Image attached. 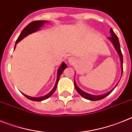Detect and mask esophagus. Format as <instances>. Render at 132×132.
Segmentation results:
<instances>
[{
  "label": "esophagus",
  "instance_id": "esophagus-1",
  "mask_svg": "<svg viewBox=\"0 0 132 132\" xmlns=\"http://www.w3.org/2000/svg\"><path fill=\"white\" fill-rule=\"evenodd\" d=\"M75 62H76L75 59L73 57H70L68 58V63L69 65H74Z\"/></svg>",
  "mask_w": 132,
  "mask_h": 132
}]
</instances>
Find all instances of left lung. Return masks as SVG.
Segmentation results:
<instances>
[{
  "label": "left lung",
  "mask_w": 132,
  "mask_h": 132,
  "mask_svg": "<svg viewBox=\"0 0 132 132\" xmlns=\"http://www.w3.org/2000/svg\"><path fill=\"white\" fill-rule=\"evenodd\" d=\"M110 32L111 34V37H109L108 38V39H109L110 42L112 44L113 46L114 47L116 51L117 52L118 54L119 55V57H120V65H121V69H122V73H121V77L122 75V73H123V57H122V52H121V50H120V42H119L118 38L117 36L115 34V33L114 32L112 28H110ZM74 84H75V89L77 90V91L78 92L79 94H80V96H82V97L85 98L87 99V100H89V101H99V100H101V99L104 98H105L106 96H107L108 94H110L114 90V89L116 88V87L118 85H117L114 87V88L113 89H112L110 91L108 92V93H105V94H101V95H93V94H88V93H85L84 92L83 90H82L81 89L77 87V85L76 82H75V80H74Z\"/></svg>",
  "instance_id": "8db88e82"
}]
</instances>
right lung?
Masks as SVG:
<instances>
[{
	"label": "right lung",
	"instance_id": "right-lung-1",
	"mask_svg": "<svg viewBox=\"0 0 132 132\" xmlns=\"http://www.w3.org/2000/svg\"><path fill=\"white\" fill-rule=\"evenodd\" d=\"M47 21L46 20H38V21H34V22H32L30 23L28 26L25 27L24 28V30L22 31V32L20 33V34L19 37L17 39L16 42V44H15V46H14V50L16 48V44H18V42H20L21 40L22 39H24L25 37H26L27 36H28V35L34 33V32H36V31H38V30L40 29V28L43 26L44 25L45 23H47ZM67 67V65L64 62H63L61 63V65L59 66V67L57 69V79H56V82L55 84L54 85V87L53 88V89L50 92L47 94L45 95V96H40V97H32V96H28L26 94H24V96L27 98H28L29 100H31V101H37V102H39V101H42L45 100V99L48 98L49 97L52 96V94L55 92V90H56V88H57V82L59 81V79L60 76L62 74L63 71H64L65 68Z\"/></svg>",
	"mask_w": 132,
	"mask_h": 132
}]
</instances>
